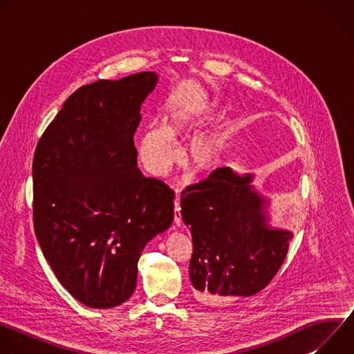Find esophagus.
<instances>
[{"mask_svg":"<svg viewBox=\"0 0 354 354\" xmlns=\"http://www.w3.org/2000/svg\"><path fill=\"white\" fill-rule=\"evenodd\" d=\"M175 192H176V198H175V203H174V210H175L174 221H175L176 225H180L182 217H180V203H179V189H175Z\"/></svg>","mask_w":354,"mask_h":354,"instance_id":"obj_1","label":"esophagus"}]
</instances>
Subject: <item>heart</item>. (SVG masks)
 <instances>
[{
    "instance_id": "1",
    "label": "heart",
    "mask_w": 354,
    "mask_h": 354,
    "mask_svg": "<svg viewBox=\"0 0 354 354\" xmlns=\"http://www.w3.org/2000/svg\"><path fill=\"white\" fill-rule=\"evenodd\" d=\"M212 108L205 102H190L179 106L162 126H151L137 138V151L144 168L154 176H165L178 160L175 142L189 138L207 119ZM230 120L223 118L212 127L194 134L182 153L183 165L194 175H207L221 164L227 141Z\"/></svg>"
}]
</instances>
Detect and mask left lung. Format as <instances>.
Wrapping results in <instances>:
<instances>
[{
    "mask_svg": "<svg viewBox=\"0 0 354 354\" xmlns=\"http://www.w3.org/2000/svg\"><path fill=\"white\" fill-rule=\"evenodd\" d=\"M252 180L224 167L182 192L193 242L189 276L201 304L220 307L259 292L286 259L292 234L269 224V198Z\"/></svg>",
    "mask_w": 354,
    "mask_h": 354,
    "instance_id": "left-lung-1",
    "label": "left lung"
}]
</instances>
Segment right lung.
<instances>
[{
	"mask_svg": "<svg viewBox=\"0 0 354 354\" xmlns=\"http://www.w3.org/2000/svg\"><path fill=\"white\" fill-rule=\"evenodd\" d=\"M157 82L144 71L81 86L35 151L36 238L63 287L91 308L131 297L144 246L174 221V190L141 174L134 145Z\"/></svg>",
	"mask_w": 354,
	"mask_h": 354,
	"instance_id": "obj_1",
	"label": "right lung"
}]
</instances>
